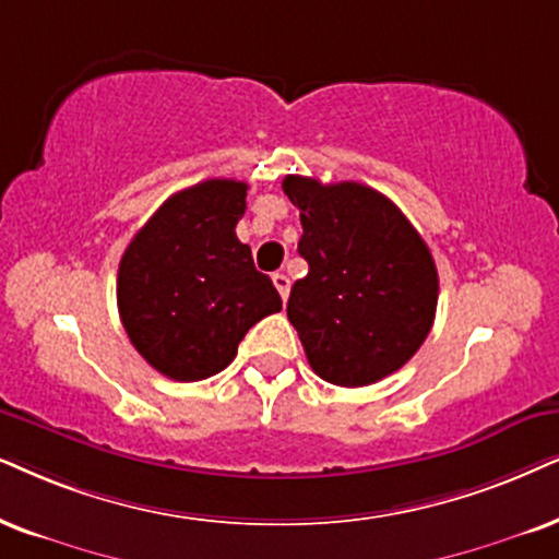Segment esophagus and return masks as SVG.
I'll return each instance as SVG.
<instances>
[{
    "label": "esophagus",
    "instance_id": "esophagus-1",
    "mask_svg": "<svg viewBox=\"0 0 559 559\" xmlns=\"http://www.w3.org/2000/svg\"><path fill=\"white\" fill-rule=\"evenodd\" d=\"M273 286L278 288L281 299H288V292H292V281H288L286 273H273Z\"/></svg>",
    "mask_w": 559,
    "mask_h": 559
}]
</instances>
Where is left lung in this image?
I'll return each instance as SVG.
<instances>
[{
	"instance_id": "8db88e82",
	"label": "left lung",
	"mask_w": 559,
	"mask_h": 559,
	"mask_svg": "<svg viewBox=\"0 0 559 559\" xmlns=\"http://www.w3.org/2000/svg\"><path fill=\"white\" fill-rule=\"evenodd\" d=\"M309 273L288 296L317 377L366 386L402 369L433 328L438 271L428 245L386 195L361 182L288 175Z\"/></svg>"
}]
</instances>
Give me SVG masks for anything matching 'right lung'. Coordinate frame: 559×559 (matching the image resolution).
<instances>
[{
	"instance_id": "right-lung-1",
	"label": "right lung",
	"mask_w": 559,
	"mask_h": 559,
	"mask_svg": "<svg viewBox=\"0 0 559 559\" xmlns=\"http://www.w3.org/2000/svg\"><path fill=\"white\" fill-rule=\"evenodd\" d=\"M239 180H203L169 195L118 265V312L144 361L175 381H201L235 361L245 332L281 312V296L237 239Z\"/></svg>"
}]
</instances>
